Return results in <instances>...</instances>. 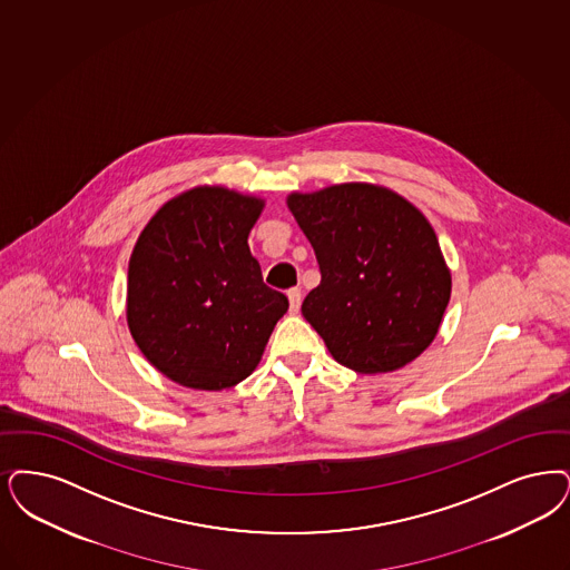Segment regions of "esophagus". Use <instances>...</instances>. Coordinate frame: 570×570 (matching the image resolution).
<instances>
[{
	"label": "esophagus",
	"instance_id": "obj_1",
	"mask_svg": "<svg viewBox=\"0 0 570 570\" xmlns=\"http://www.w3.org/2000/svg\"><path fill=\"white\" fill-rule=\"evenodd\" d=\"M288 301H291V314H298V309H301V291L298 288H291L288 291Z\"/></svg>",
	"mask_w": 570,
	"mask_h": 570
}]
</instances>
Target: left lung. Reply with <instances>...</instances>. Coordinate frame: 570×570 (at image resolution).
<instances>
[{
    "label": "left lung",
    "mask_w": 570,
    "mask_h": 570,
    "mask_svg": "<svg viewBox=\"0 0 570 570\" xmlns=\"http://www.w3.org/2000/svg\"><path fill=\"white\" fill-rule=\"evenodd\" d=\"M288 209L318 258L301 312L331 356L356 373L399 371L434 342L452 274L426 216L368 183L291 193Z\"/></svg>",
    "instance_id": "8db88e82"
}]
</instances>
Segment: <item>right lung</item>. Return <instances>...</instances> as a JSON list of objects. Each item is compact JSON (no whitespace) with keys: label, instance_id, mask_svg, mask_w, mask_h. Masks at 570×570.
Returning a JSON list of instances; mask_svg holds the SVG:
<instances>
[{"label":"right lung","instance_id":"right-lung-1","mask_svg":"<svg viewBox=\"0 0 570 570\" xmlns=\"http://www.w3.org/2000/svg\"><path fill=\"white\" fill-rule=\"evenodd\" d=\"M263 207L256 195L195 186L160 205L137 237L127 324L146 361L180 386L244 382L288 312L248 248Z\"/></svg>","mask_w":570,"mask_h":570}]
</instances>
